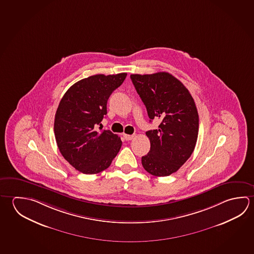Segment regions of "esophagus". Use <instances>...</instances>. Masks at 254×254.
Here are the masks:
<instances>
[{
  "label": "esophagus",
  "instance_id": "1",
  "mask_svg": "<svg viewBox=\"0 0 254 254\" xmlns=\"http://www.w3.org/2000/svg\"><path fill=\"white\" fill-rule=\"evenodd\" d=\"M123 137L125 138L127 141H129V140H132L133 138V134H127V133H124L123 134Z\"/></svg>",
  "mask_w": 254,
  "mask_h": 254
}]
</instances>
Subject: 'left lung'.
I'll return each mask as SVG.
<instances>
[{"label": "left lung", "instance_id": "left-lung-1", "mask_svg": "<svg viewBox=\"0 0 254 254\" xmlns=\"http://www.w3.org/2000/svg\"><path fill=\"white\" fill-rule=\"evenodd\" d=\"M131 80L146 107L151 121L159 119V128L147 131L151 149L142 157L148 173L167 177L185 164L195 147L199 116L191 94L168 72L132 74Z\"/></svg>", "mask_w": 254, "mask_h": 254}]
</instances>
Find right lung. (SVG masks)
<instances>
[{"label": "right lung", "mask_w": 254, "mask_h": 254, "mask_svg": "<svg viewBox=\"0 0 254 254\" xmlns=\"http://www.w3.org/2000/svg\"><path fill=\"white\" fill-rule=\"evenodd\" d=\"M127 73L94 75L70 86L59 104L54 134L59 150L82 173L97 174L108 169L121 150V137L95 127L107 114L110 95L125 80Z\"/></svg>", "instance_id": "add662e5"}]
</instances>
